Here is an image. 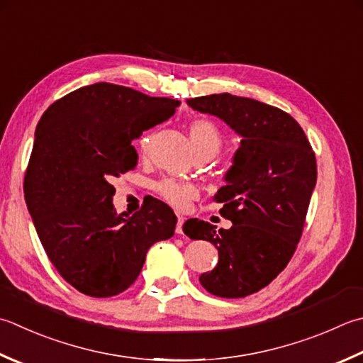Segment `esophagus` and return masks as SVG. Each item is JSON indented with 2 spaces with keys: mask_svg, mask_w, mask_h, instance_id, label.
Returning a JSON list of instances; mask_svg holds the SVG:
<instances>
[{
  "mask_svg": "<svg viewBox=\"0 0 363 363\" xmlns=\"http://www.w3.org/2000/svg\"><path fill=\"white\" fill-rule=\"evenodd\" d=\"M182 225H184V217H177V225H176V234H182Z\"/></svg>",
  "mask_w": 363,
  "mask_h": 363,
  "instance_id": "esophagus-1",
  "label": "esophagus"
}]
</instances>
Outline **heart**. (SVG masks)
<instances>
[{
  "label": "heart",
  "mask_w": 363,
  "mask_h": 363,
  "mask_svg": "<svg viewBox=\"0 0 363 363\" xmlns=\"http://www.w3.org/2000/svg\"><path fill=\"white\" fill-rule=\"evenodd\" d=\"M190 138L198 155H209L216 157L222 147V135H220L217 125L208 119H194L190 123ZM149 146V137L145 135L140 140V147L146 151ZM163 201L172 204L176 209L187 208V204L194 200L196 195V189L187 182H181L176 179H162L154 186Z\"/></svg>",
  "instance_id": "1"
}]
</instances>
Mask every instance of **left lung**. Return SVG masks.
<instances>
[{"instance_id": "obj_1", "label": "left lung", "mask_w": 363, "mask_h": 363, "mask_svg": "<svg viewBox=\"0 0 363 363\" xmlns=\"http://www.w3.org/2000/svg\"><path fill=\"white\" fill-rule=\"evenodd\" d=\"M191 108L223 119L242 140L217 191L230 230L190 218L182 230L218 250V262L200 277L208 293L238 299L258 293L283 269L301 240L316 184V157L299 123L277 106L225 94L189 99Z\"/></svg>"}]
</instances>
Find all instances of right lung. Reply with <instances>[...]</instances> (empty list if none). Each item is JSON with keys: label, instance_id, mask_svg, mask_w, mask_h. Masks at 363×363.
<instances>
[{"label": "right lung", "instance_id": "add662e5", "mask_svg": "<svg viewBox=\"0 0 363 363\" xmlns=\"http://www.w3.org/2000/svg\"><path fill=\"white\" fill-rule=\"evenodd\" d=\"M179 104L102 82L58 99L35 127L26 206L48 259L80 293H123L149 247L174 234L173 209L155 198L130 217L118 216L111 179L137 165L133 140L172 118Z\"/></svg>", "mask_w": 363, "mask_h": 363}]
</instances>
